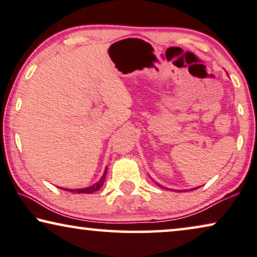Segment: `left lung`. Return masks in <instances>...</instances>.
Masks as SVG:
<instances>
[{
    "mask_svg": "<svg viewBox=\"0 0 257 257\" xmlns=\"http://www.w3.org/2000/svg\"><path fill=\"white\" fill-rule=\"evenodd\" d=\"M158 186H159V187H163V186H161V185H159V184H157ZM164 188V187H163ZM193 189H196V188H193ZM193 189H191V191H193Z\"/></svg>",
    "mask_w": 257,
    "mask_h": 257,
    "instance_id": "obj_1",
    "label": "left lung"
}]
</instances>
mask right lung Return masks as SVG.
I'll return each instance as SVG.
<instances>
[{"mask_svg":"<svg viewBox=\"0 0 257 257\" xmlns=\"http://www.w3.org/2000/svg\"><path fill=\"white\" fill-rule=\"evenodd\" d=\"M106 172H107V168H105L104 174H103V177L100 178V180L96 182L94 185L90 186V187L79 188V189H69V188H62V189H64V191H68V192H72V193H78V194H83V193H84V194H91V193L97 192L98 189L101 188V186H103L104 181H105V178H106ZM59 188H61V187H59Z\"/></svg>","mask_w":257,"mask_h":257,"instance_id":"1","label":"right lung"}]
</instances>
